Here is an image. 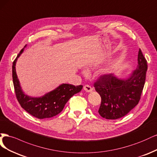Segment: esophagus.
I'll return each instance as SVG.
<instances>
[{
  "instance_id": "obj_1",
  "label": "esophagus",
  "mask_w": 157,
  "mask_h": 157,
  "mask_svg": "<svg viewBox=\"0 0 157 157\" xmlns=\"http://www.w3.org/2000/svg\"><path fill=\"white\" fill-rule=\"evenodd\" d=\"M83 89L85 90L86 92H87V93H90V92H92L93 91V88L90 87V86H89V85H85L84 87H83Z\"/></svg>"
}]
</instances>
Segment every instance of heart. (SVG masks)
I'll list each match as a JSON object with an SVG mask.
<instances>
[{
	"label": "heart",
	"instance_id": "b5f03b06",
	"mask_svg": "<svg viewBox=\"0 0 157 157\" xmlns=\"http://www.w3.org/2000/svg\"><path fill=\"white\" fill-rule=\"evenodd\" d=\"M83 72H85V71H83Z\"/></svg>",
	"mask_w": 157,
	"mask_h": 157
}]
</instances>
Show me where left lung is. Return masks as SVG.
<instances>
[{
    "label": "left lung",
    "mask_w": 157,
    "mask_h": 157,
    "mask_svg": "<svg viewBox=\"0 0 157 157\" xmlns=\"http://www.w3.org/2000/svg\"><path fill=\"white\" fill-rule=\"evenodd\" d=\"M147 70V61L140 49L137 68L128 76L120 78L113 74H106L94 83L96 91L102 99L98 113L103 118L123 117L138 104Z\"/></svg>",
    "instance_id": "left-lung-1"
}]
</instances>
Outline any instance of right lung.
I'll list each match as a JSON object with an SVG mask.
<instances>
[{
    "mask_svg": "<svg viewBox=\"0 0 157 157\" xmlns=\"http://www.w3.org/2000/svg\"><path fill=\"white\" fill-rule=\"evenodd\" d=\"M26 46L27 45L21 50L12 66L13 83L17 99L21 107L35 117L43 119L54 117L62 112L65 104L74 94L82 90L83 85L75 87L73 85L63 83L40 97H33L25 94L17 78L16 65L17 59Z\"/></svg>",
    "mask_w": 157,
    "mask_h": 157,
    "instance_id": "obj_1",
    "label": "right lung"
}]
</instances>
